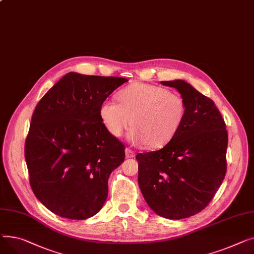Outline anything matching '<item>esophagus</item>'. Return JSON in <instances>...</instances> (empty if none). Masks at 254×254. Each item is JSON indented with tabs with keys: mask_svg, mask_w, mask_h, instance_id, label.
<instances>
[{
	"mask_svg": "<svg viewBox=\"0 0 254 254\" xmlns=\"http://www.w3.org/2000/svg\"><path fill=\"white\" fill-rule=\"evenodd\" d=\"M125 155H126V158H133L135 156V153H134L132 150H130V148H126Z\"/></svg>",
	"mask_w": 254,
	"mask_h": 254,
	"instance_id": "esophagus-1",
	"label": "esophagus"
}]
</instances>
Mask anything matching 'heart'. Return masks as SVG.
<instances>
[{
    "label": "heart",
    "instance_id": "obj_1",
    "mask_svg": "<svg viewBox=\"0 0 254 254\" xmlns=\"http://www.w3.org/2000/svg\"><path fill=\"white\" fill-rule=\"evenodd\" d=\"M118 100L103 101L100 118L115 137H121L131 123L128 139L135 145L159 148L167 144L186 116L183 97L161 86L133 83L118 93Z\"/></svg>",
    "mask_w": 254,
    "mask_h": 254
}]
</instances>
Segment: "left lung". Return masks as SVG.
<instances>
[{
    "instance_id": "left-lung-1",
    "label": "left lung",
    "mask_w": 254,
    "mask_h": 254,
    "mask_svg": "<svg viewBox=\"0 0 254 254\" xmlns=\"http://www.w3.org/2000/svg\"><path fill=\"white\" fill-rule=\"evenodd\" d=\"M181 93L184 122L159 151L139 153L138 185L158 215L182 219L202 211L227 172L228 132L214 102L184 80L163 81Z\"/></svg>"
}]
</instances>
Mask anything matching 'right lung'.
Returning a JSON list of instances; mask_svg holds the SVG:
<instances>
[{
    "mask_svg": "<svg viewBox=\"0 0 254 254\" xmlns=\"http://www.w3.org/2000/svg\"><path fill=\"white\" fill-rule=\"evenodd\" d=\"M127 81L71 71L37 104L24 156L34 193L56 215L86 219L106 202L125 145L104 126L99 108Z\"/></svg>",
    "mask_w": 254,
    "mask_h": 254,
    "instance_id": "right-lung-1",
    "label": "right lung"
}]
</instances>
